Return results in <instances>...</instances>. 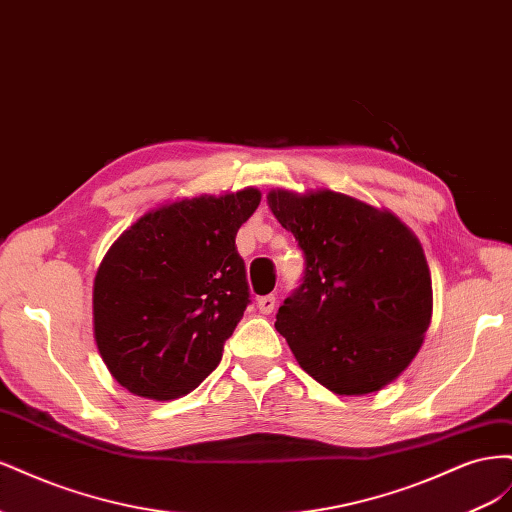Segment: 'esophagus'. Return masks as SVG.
Listing matches in <instances>:
<instances>
[{"label": "esophagus", "mask_w": 512, "mask_h": 512, "mask_svg": "<svg viewBox=\"0 0 512 512\" xmlns=\"http://www.w3.org/2000/svg\"><path fill=\"white\" fill-rule=\"evenodd\" d=\"M258 309H260V314H271L273 309H275V297L273 294H265V297H258Z\"/></svg>", "instance_id": "1"}]
</instances>
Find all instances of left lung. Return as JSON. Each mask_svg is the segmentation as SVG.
I'll return each mask as SVG.
<instances>
[{"label":"left lung","instance_id":"1","mask_svg":"<svg viewBox=\"0 0 512 512\" xmlns=\"http://www.w3.org/2000/svg\"><path fill=\"white\" fill-rule=\"evenodd\" d=\"M267 200L305 258L275 329L329 391H380L412 363L429 329L431 277L421 243L393 213L331 190H273Z\"/></svg>","mask_w":512,"mask_h":512}]
</instances>
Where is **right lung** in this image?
Returning a JSON list of instances; mask_svg holds the SVG:
<instances>
[{
  "label": "right lung",
  "mask_w": 512,
  "mask_h": 512,
  "mask_svg": "<svg viewBox=\"0 0 512 512\" xmlns=\"http://www.w3.org/2000/svg\"><path fill=\"white\" fill-rule=\"evenodd\" d=\"M260 203L247 188L145 213L106 252L94 282L96 344L134 395L177 399L220 365L250 305L235 237Z\"/></svg>",
  "instance_id": "add662e5"
}]
</instances>
